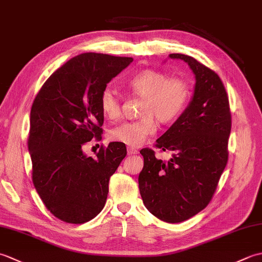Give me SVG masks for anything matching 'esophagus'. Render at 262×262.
Returning a JSON list of instances; mask_svg holds the SVG:
<instances>
[{"mask_svg": "<svg viewBox=\"0 0 262 262\" xmlns=\"http://www.w3.org/2000/svg\"><path fill=\"white\" fill-rule=\"evenodd\" d=\"M127 153L128 155H134L138 153V149L134 148V147H127Z\"/></svg>", "mask_w": 262, "mask_h": 262, "instance_id": "esophagus-1", "label": "esophagus"}]
</instances>
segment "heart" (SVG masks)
Listing matches in <instances>:
<instances>
[{
  "label": "heart",
  "instance_id": "1",
  "mask_svg": "<svg viewBox=\"0 0 262 262\" xmlns=\"http://www.w3.org/2000/svg\"><path fill=\"white\" fill-rule=\"evenodd\" d=\"M127 89L135 96L142 97L140 108L141 119L125 121L109 132L114 142L138 147L151 137L155 130L157 119L161 124H169L179 116L190 99L191 88L181 77H170L159 70H145L134 75L127 82ZM100 105L103 115L110 120L119 118L121 104L118 94L113 88H104L100 96Z\"/></svg>",
  "mask_w": 262,
  "mask_h": 262
}]
</instances>
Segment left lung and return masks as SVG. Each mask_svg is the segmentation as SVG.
I'll return each instance as SVG.
<instances>
[{
	"mask_svg": "<svg viewBox=\"0 0 262 262\" xmlns=\"http://www.w3.org/2000/svg\"><path fill=\"white\" fill-rule=\"evenodd\" d=\"M194 74L188 107L157 140V147L171 151L164 162L144 148L138 186L145 207L166 223H180L198 214L210 202L227 163L231 113L220 76L191 56L170 54Z\"/></svg>",
	"mask_w": 262,
	"mask_h": 262,
	"instance_id": "8db88e82",
	"label": "left lung"
}]
</instances>
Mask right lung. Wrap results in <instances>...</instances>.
Listing matches in <instances>:
<instances>
[{
  "instance_id": "obj_1",
  "label": "right lung",
  "mask_w": 262,
  "mask_h": 262,
  "mask_svg": "<svg viewBox=\"0 0 262 262\" xmlns=\"http://www.w3.org/2000/svg\"><path fill=\"white\" fill-rule=\"evenodd\" d=\"M132 57L84 53L48 77L32 103L28 140L32 181L47 209L60 221L83 224L104 207L110 177L126 157L125 144L109 143L96 157L83 152L101 138L100 96Z\"/></svg>"
}]
</instances>
